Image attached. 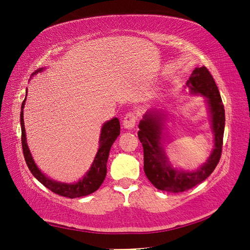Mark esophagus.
<instances>
[{
  "instance_id": "1",
  "label": "esophagus",
  "mask_w": 250,
  "mask_h": 250,
  "mask_svg": "<svg viewBox=\"0 0 250 250\" xmlns=\"http://www.w3.org/2000/svg\"><path fill=\"white\" fill-rule=\"evenodd\" d=\"M137 121V117L133 111H129L126 113L124 118V126L125 129H133Z\"/></svg>"
}]
</instances>
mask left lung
I'll return each instance as SVG.
<instances>
[{"label": "left lung", "mask_w": 250, "mask_h": 250, "mask_svg": "<svg viewBox=\"0 0 250 250\" xmlns=\"http://www.w3.org/2000/svg\"><path fill=\"white\" fill-rule=\"evenodd\" d=\"M186 84L192 94L204 95L209 107L215 146L203 166L194 172L178 171L171 167L161 147L163 117L158 110L147 111L140 122V131L137 132L144 149L146 176L157 189L167 192H184L201 184L214 172L222 151L226 121L225 107L213 76L205 66L195 67Z\"/></svg>", "instance_id": "left-lung-1"}]
</instances>
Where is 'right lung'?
<instances>
[{
    "label": "right lung",
    "mask_w": 250,
    "mask_h": 250,
    "mask_svg": "<svg viewBox=\"0 0 250 250\" xmlns=\"http://www.w3.org/2000/svg\"><path fill=\"white\" fill-rule=\"evenodd\" d=\"M44 68H39L37 72H42ZM25 99L23 100L22 105H21V111H20V125H21V145H22L23 156L26 166H28L31 173L33 176L39 180L41 184H43L46 188L51 190L62 196H66V198L74 199V198H81V196L88 195L90 193H93L97 191L100 186L104 182L106 172H107V159L109 156V150L111 145L114 144L117 136L120 134V122L118 118H113L111 120L105 122L101 130L100 135V142H99V149L95 156L93 163L86 175L77 183L74 184H64L60 182H56L45 176V174L41 172V169L37 167L33 158L30 152V149L26 144L25 139V129H24V121H23V107H24Z\"/></svg>",
    "instance_id": "right-lung-1"
}]
</instances>
